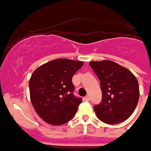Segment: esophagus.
Wrapping results in <instances>:
<instances>
[{
	"label": "esophagus",
	"mask_w": 151,
	"mask_h": 151,
	"mask_svg": "<svg viewBox=\"0 0 151 151\" xmlns=\"http://www.w3.org/2000/svg\"><path fill=\"white\" fill-rule=\"evenodd\" d=\"M84 101H90V96H85V97H84Z\"/></svg>",
	"instance_id": "esophagus-1"
}]
</instances>
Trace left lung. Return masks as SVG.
Segmentation results:
<instances>
[{"label":"left lung","mask_w":151,"mask_h":151,"mask_svg":"<svg viewBox=\"0 0 151 151\" xmlns=\"http://www.w3.org/2000/svg\"><path fill=\"white\" fill-rule=\"evenodd\" d=\"M89 65L101 82L102 101L93 107L97 118L110 125L129 119L139 97L136 76L125 67L108 60L90 61Z\"/></svg>","instance_id":"obj_1"}]
</instances>
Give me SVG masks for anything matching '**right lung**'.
<instances>
[{"label":"right lung","instance_id":"add662e5","mask_svg":"<svg viewBox=\"0 0 151 151\" xmlns=\"http://www.w3.org/2000/svg\"><path fill=\"white\" fill-rule=\"evenodd\" d=\"M83 62L66 58L48 61L35 70L29 82L30 100L43 121L53 125L69 122L82 99L73 94L72 76Z\"/></svg>","mask_w":151,"mask_h":151}]
</instances>
